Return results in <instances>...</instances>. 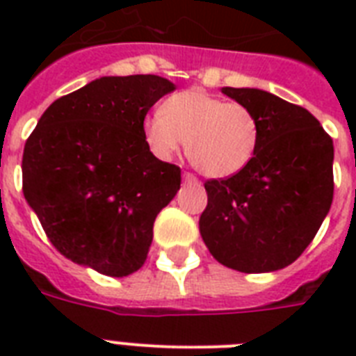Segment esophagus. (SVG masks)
I'll list each match as a JSON object with an SVG mask.
<instances>
[{"label": "esophagus", "instance_id": "esophagus-1", "mask_svg": "<svg viewBox=\"0 0 356 356\" xmlns=\"http://www.w3.org/2000/svg\"><path fill=\"white\" fill-rule=\"evenodd\" d=\"M184 184H200V181L192 173H184Z\"/></svg>", "mask_w": 356, "mask_h": 356}]
</instances>
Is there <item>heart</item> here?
Returning a JSON list of instances; mask_svg holds the SVG:
<instances>
[{
    "label": "heart",
    "mask_w": 356,
    "mask_h": 356,
    "mask_svg": "<svg viewBox=\"0 0 356 356\" xmlns=\"http://www.w3.org/2000/svg\"><path fill=\"white\" fill-rule=\"evenodd\" d=\"M145 145L170 161L186 142V153L207 177L227 179L251 164L260 142V123L242 103H225L201 90L173 94L161 114L145 118Z\"/></svg>",
    "instance_id": "obj_1"
}]
</instances>
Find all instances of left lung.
Segmentation results:
<instances>
[{
    "instance_id": "1",
    "label": "left lung",
    "mask_w": 356,
    "mask_h": 356,
    "mask_svg": "<svg viewBox=\"0 0 356 356\" xmlns=\"http://www.w3.org/2000/svg\"><path fill=\"white\" fill-rule=\"evenodd\" d=\"M260 123L257 155L229 179L205 183L200 233L231 270L268 273L292 264L312 242L332 203V138L303 107L260 88L223 86Z\"/></svg>"
}]
</instances>
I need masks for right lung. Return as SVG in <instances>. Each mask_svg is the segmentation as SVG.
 <instances>
[{"instance_id": "add662e5", "label": "right lung", "mask_w": 356, "mask_h": 356, "mask_svg": "<svg viewBox=\"0 0 356 356\" xmlns=\"http://www.w3.org/2000/svg\"><path fill=\"white\" fill-rule=\"evenodd\" d=\"M175 90L159 75L99 77L53 102L25 142V201L75 264L127 277L147 259L181 170L145 145L144 118Z\"/></svg>"}]
</instances>
